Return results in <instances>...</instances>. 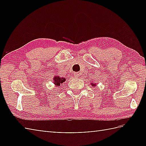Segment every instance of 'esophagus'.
Masks as SVG:
<instances>
[{
  "instance_id": "esophagus-1",
  "label": "esophagus",
  "mask_w": 146,
  "mask_h": 146,
  "mask_svg": "<svg viewBox=\"0 0 146 146\" xmlns=\"http://www.w3.org/2000/svg\"><path fill=\"white\" fill-rule=\"evenodd\" d=\"M73 76H75V78H77V77H78V76H79V74H78V73H74Z\"/></svg>"
}]
</instances>
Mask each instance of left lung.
<instances>
[{
	"instance_id": "left-lung-1",
	"label": "left lung",
	"mask_w": 146,
	"mask_h": 146,
	"mask_svg": "<svg viewBox=\"0 0 146 146\" xmlns=\"http://www.w3.org/2000/svg\"><path fill=\"white\" fill-rule=\"evenodd\" d=\"M91 85H92V86H93V87H94V86H96L94 83H91Z\"/></svg>"
}]
</instances>
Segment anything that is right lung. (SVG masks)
Wrapping results in <instances>:
<instances>
[{"instance_id":"add662e5","label":"right lung","mask_w":146,"mask_h":146,"mask_svg":"<svg viewBox=\"0 0 146 146\" xmlns=\"http://www.w3.org/2000/svg\"><path fill=\"white\" fill-rule=\"evenodd\" d=\"M66 81V78L64 77H60L59 76H55L53 78V84L56 86H59L60 84H62Z\"/></svg>"}]
</instances>
